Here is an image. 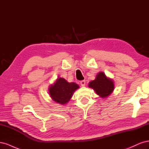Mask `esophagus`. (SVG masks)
<instances>
[{"mask_svg": "<svg viewBox=\"0 0 149 149\" xmlns=\"http://www.w3.org/2000/svg\"><path fill=\"white\" fill-rule=\"evenodd\" d=\"M80 84H81V86H83V87L85 86V84H86V81H85V80H83V81H81L80 82Z\"/></svg>", "mask_w": 149, "mask_h": 149, "instance_id": "obj_1", "label": "esophagus"}]
</instances>
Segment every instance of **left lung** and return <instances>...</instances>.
<instances>
[{
  "label": "left lung",
  "mask_w": 149,
  "mask_h": 149,
  "mask_svg": "<svg viewBox=\"0 0 149 149\" xmlns=\"http://www.w3.org/2000/svg\"><path fill=\"white\" fill-rule=\"evenodd\" d=\"M88 86L93 89L94 91L102 98H106L113 92L114 84L113 80L107 78L105 73L100 72L94 80L89 83Z\"/></svg>",
  "instance_id": "left-lung-1"
}]
</instances>
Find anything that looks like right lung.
Masks as SVG:
<instances>
[{
    "instance_id": "add662e5",
    "label": "right lung",
    "mask_w": 149,
    "mask_h": 149,
    "mask_svg": "<svg viewBox=\"0 0 149 149\" xmlns=\"http://www.w3.org/2000/svg\"><path fill=\"white\" fill-rule=\"evenodd\" d=\"M79 88L75 83H68L64 78H58L53 84L49 86L48 91L53 101L64 105L70 101L74 92Z\"/></svg>"
}]
</instances>
